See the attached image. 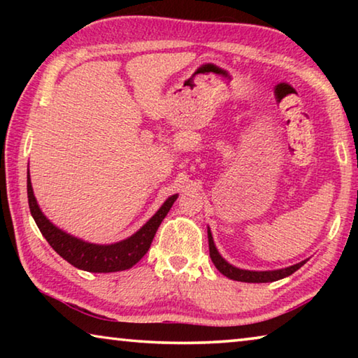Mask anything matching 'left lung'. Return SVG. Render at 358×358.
Wrapping results in <instances>:
<instances>
[{"label": "left lung", "instance_id": "obj_1", "mask_svg": "<svg viewBox=\"0 0 358 358\" xmlns=\"http://www.w3.org/2000/svg\"><path fill=\"white\" fill-rule=\"evenodd\" d=\"M208 232V246H210V257L213 260V264L217 270L221 271L224 276L230 278L234 281H241V282H273L278 280H282V278L290 276L300 268L301 265L306 264V260H301V262L286 266V268H280V270H264V271H257V270H243L238 268L232 264H229L226 259H224L213 241V235H211L210 227H207Z\"/></svg>", "mask_w": 358, "mask_h": 358}]
</instances>
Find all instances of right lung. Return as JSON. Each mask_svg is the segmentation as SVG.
<instances>
[{
    "label": "right lung",
    "mask_w": 358,
    "mask_h": 358,
    "mask_svg": "<svg viewBox=\"0 0 358 358\" xmlns=\"http://www.w3.org/2000/svg\"><path fill=\"white\" fill-rule=\"evenodd\" d=\"M27 191L29 211H31V216L34 217L36 224H38L41 234L48 241V245L64 260H68L71 265L85 271H92V273H112V271L128 270L131 266H134L150 250V245L155 238L157 227L161 226L162 220H164L169 210L172 208L173 202L178 197V194H173V196L169 197L161 205V208L131 237L117 241V243L98 245L90 243V241H85L64 232L63 229L57 227L42 213L33 192L29 169L27 175Z\"/></svg>",
    "instance_id": "obj_1"
}]
</instances>
